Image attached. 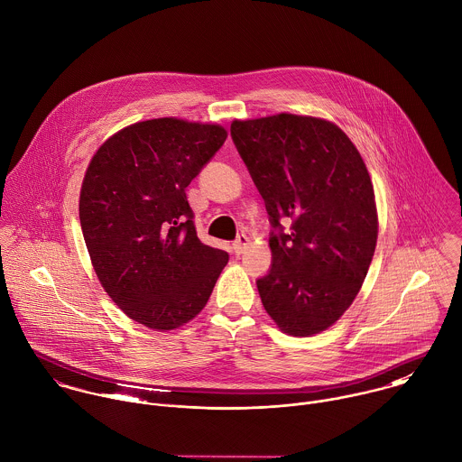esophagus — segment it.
<instances>
[{
	"mask_svg": "<svg viewBox=\"0 0 462 462\" xmlns=\"http://www.w3.org/2000/svg\"><path fill=\"white\" fill-rule=\"evenodd\" d=\"M248 236H245V234H241L236 241H234V245H232V248H234V252H236V255H241L243 252H245V248L248 246Z\"/></svg>",
	"mask_w": 462,
	"mask_h": 462,
	"instance_id": "1",
	"label": "esophagus"
}]
</instances>
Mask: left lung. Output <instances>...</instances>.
<instances>
[{"label":"left lung","instance_id":"8db88e82","mask_svg":"<svg viewBox=\"0 0 462 462\" xmlns=\"http://www.w3.org/2000/svg\"><path fill=\"white\" fill-rule=\"evenodd\" d=\"M230 135L273 228L272 268L257 278L263 305L285 334H318L352 305L374 254L366 164L339 126L318 117L234 121ZM282 218L291 219L289 233Z\"/></svg>","mask_w":462,"mask_h":462}]
</instances>
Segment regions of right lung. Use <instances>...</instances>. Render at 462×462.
<instances>
[{
  "label": "right lung",
  "instance_id": "right-lung-1",
  "mask_svg": "<svg viewBox=\"0 0 462 462\" xmlns=\"http://www.w3.org/2000/svg\"><path fill=\"white\" fill-rule=\"evenodd\" d=\"M226 139L217 125L175 117L123 128L101 144L80 192L94 272L114 303L173 330L207 303L228 254L198 239L185 187Z\"/></svg>",
  "mask_w": 462,
  "mask_h": 462
}]
</instances>
